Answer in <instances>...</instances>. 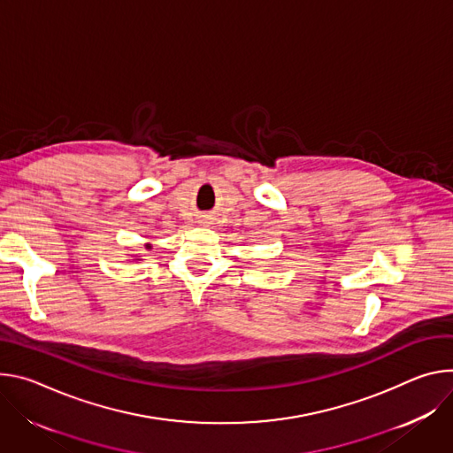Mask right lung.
<instances>
[{
	"mask_svg": "<svg viewBox=\"0 0 453 453\" xmlns=\"http://www.w3.org/2000/svg\"><path fill=\"white\" fill-rule=\"evenodd\" d=\"M145 248H150V246H149V244H145Z\"/></svg>",
	"mask_w": 453,
	"mask_h": 453,
	"instance_id": "1",
	"label": "right lung"
}]
</instances>
